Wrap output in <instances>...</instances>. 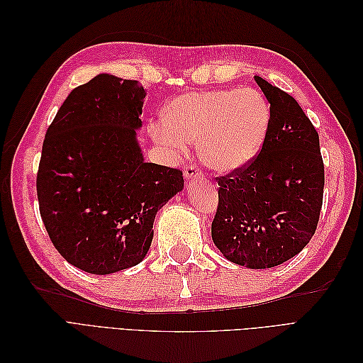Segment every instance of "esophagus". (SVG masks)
Masks as SVG:
<instances>
[{
    "label": "esophagus",
    "instance_id": "esophagus-1",
    "mask_svg": "<svg viewBox=\"0 0 363 363\" xmlns=\"http://www.w3.org/2000/svg\"><path fill=\"white\" fill-rule=\"evenodd\" d=\"M184 179L188 182H196V180H203V172L200 168L194 167V164H189L184 169Z\"/></svg>",
    "mask_w": 363,
    "mask_h": 363
}]
</instances>
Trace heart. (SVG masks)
Here are the masks:
<instances>
[{
	"label": "heart",
	"mask_w": 363,
	"mask_h": 363,
	"mask_svg": "<svg viewBox=\"0 0 363 363\" xmlns=\"http://www.w3.org/2000/svg\"><path fill=\"white\" fill-rule=\"evenodd\" d=\"M271 108L262 92L218 89L189 92L174 100L152 138L171 155H184L200 142V159L219 172L245 167L257 156L269 130Z\"/></svg>",
	"instance_id": "b5f03b06"
}]
</instances>
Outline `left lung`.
<instances>
[{"label": "left lung", "mask_w": 363, "mask_h": 363, "mask_svg": "<svg viewBox=\"0 0 363 363\" xmlns=\"http://www.w3.org/2000/svg\"><path fill=\"white\" fill-rule=\"evenodd\" d=\"M271 108L259 155L218 180L212 239L240 267L281 265L309 244L320 219L324 163L320 136L300 104L262 77H255Z\"/></svg>", "instance_id": "obj_1"}]
</instances>
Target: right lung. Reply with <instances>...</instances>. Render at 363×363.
Returning a JSON list of instances; mask_svg holds the SVG:
<instances>
[{
    "label": "right lung",
    "mask_w": 363,
    "mask_h": 363,
    "mask_svg": "<svg viewBox=\"0 0 363 363\" xmlns=\"http://www.w3.org/2000/svg\"><path fill=\"white\" fill-rule=\"evenodd\" d=\"M145 91L100 74L68 95L47 130L36 177L52 245L82 271L112 274L150 250L159 208L183 189V172L148 163L136 140Z\"/></svg>",
    "instance_id": "1"
}]
</instances>
